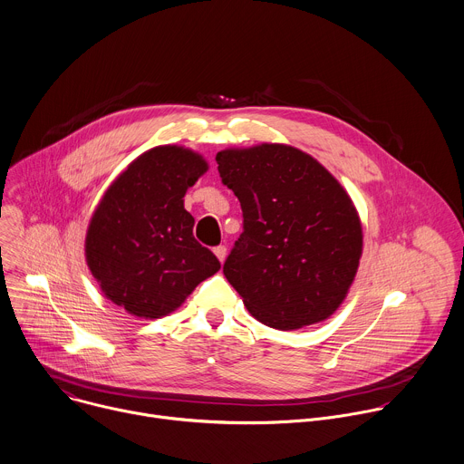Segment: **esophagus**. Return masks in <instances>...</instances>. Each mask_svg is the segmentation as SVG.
<instances>
[{
    "label": "esophagus",
    "instance_id": "1",
    "mask_svg": "<svg viewBox=\"0 0 464 464\" xmlns=\"http://www.w3.org/2000/svg\"><path fill=\"white\" fill-rule=\"evenodd\" d=\"M213 251H215V255H217V258H218L220 262L226 260V255H227V247H226V246H217Z\"/></svg>",
    "mask_w": 464,
    "mask_h": 464
}]
</instances>
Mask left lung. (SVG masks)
I'll return each mask as SVG.
<instances>
[{
    "label": "left lung",
    "mask_w": 464,
    "mask_h": 464,
    "mask_svg": "<svg viewBox=\"0 0 464 464\" xmlns=\"http://www.w3.org/2000/svg\"><path fill=\"white\" fill-rule=\"evenodd\" d=\"M217 164L242 208L244 231L224 275L247 312L284 332L328 319L362 253V227L348 193L310 154L289 145L220 150Z\"/></svg>",
    "instance_id": "8db88e82"
}]
</instances>
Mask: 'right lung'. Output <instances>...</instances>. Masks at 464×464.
Returning a JSON list of instances; mask_svg holds the SVG:
<instances>
[{
    "mask_svg": "<svg viewBox=\"0 0 464 464\" xmlns=\"http://www.w3.org/2000/svg\"><path fill=\"white\" fill-rule=\"evenodd\" d=\"M206 171L193 150L154 147L100 202L87 231V264L105 296L129 314L164 317L220 269L213 251L193 237L195 218L182 200Z\"/></svg>",
    "mask_w": 464,
    "mask_h": 464,
    "instance_id": "obj_1",
    "label": "right lung"
}]
</instances>
